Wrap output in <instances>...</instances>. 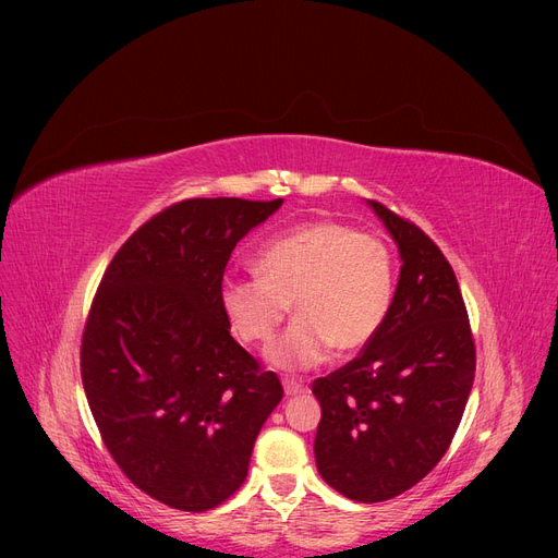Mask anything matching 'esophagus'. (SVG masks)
<instances>
[{"label": "esophagus", "instance_id": "esophagus-1", "mask_svg": "<svg viewBox=\"0 0 558 558\" xmlns=\"http://www.w3.org/2000/svg\"><path fill=\"white\" fill-rule=\"evenodd\" d=\"M282 387H284L287 396H301L307 391V387L303 383H299V379H289V377L282 379Z\"/></svg>", "mask_w": 558, "mask_h": 558}]
</instances>
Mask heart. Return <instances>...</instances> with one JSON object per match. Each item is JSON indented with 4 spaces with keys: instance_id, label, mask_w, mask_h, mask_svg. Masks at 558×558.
I'll return each instance as SVG.
<instances>
[{
    "instance_id": "1",
    "label": "heart",
    "mask_w": 558,
    "mask_h": 558,
    "mask_svg": "<svg viewBox=\"0 0 558 558\" xmlns=\"http://www.w3.org/2000/svg\"><path fill=\"white\" fill-rule=\"evenodd\" d=\"M255 271L223 280L221 307L242 341L269 343L291 303L294 324L267 350V360L282 371L314 368L332 348L339 355L360 353L393 305L391 248L339 221L287 230L257 253Z\"/></svg>"
}]
</instances>
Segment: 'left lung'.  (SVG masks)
<instances>
[{"instance_id": "8db88e82", "label": "left lung", "mask_w": 558, "mask_h": 558, "mask_svg": "<svg viewBox=\"0 0 558 558\" xmlns=\"http://www.w3.org/2000/svg\"><path fill=\"white\" fill-rule=\"evenodd\" d=\"M402 259L391 312L362 353L318 377L314 457L355 502L416 486L448 452L475 379V341L450 262L427 234L368 201Z\"/></svg>"}]
</instances>
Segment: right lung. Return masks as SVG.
<instances>
[{"instance_id":"1","label":"right lung","mask_w":558,"mask_h":558,"mask_svg":"<svg viewBox=\"0 0 558 558\" xmlns=\"http://www.w3.org/2000/svg\"><path fill=\"white\" fill-rule=\"evenodd\" d=\"M280 205H169L114 253L87 314L81 377L99 434L122 473L171 509L226 502L282 400L278 375L230 337L221 307L232 248Z\"/></svg>"}]
</instances>
